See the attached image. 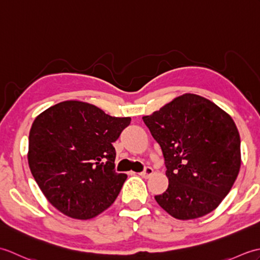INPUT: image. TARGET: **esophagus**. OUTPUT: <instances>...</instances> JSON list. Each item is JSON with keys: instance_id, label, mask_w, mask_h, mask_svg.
I'll return each mask as SVG.
<instances>
[{"instance_id": "1", "label": "esophagus", "mask_w": 260, "mask_h": 260, "mask_svg": "<svg viewBox=\"0 0 260 260\" xmlns=\"http://www.w3.org/2000/svg\"><path fill=\"white\" fill-rule=\"evenodd\" d=\"M152 174H153V169L152 168H145V170L140 173L142 178H144V179H148Z\"/></svg>"}]
</instances>
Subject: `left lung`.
I'll return each mask as SVG.
<instances>
[{"instance_id":"left-lung-1","label":"left lung","mask_w":260,"mask_h":260,"mask_svg":"<svg viewBox=\"0 0 260 260\" xmlns=\"http://www.w3.org/2000/svg\"><path fill=\"white\" fill-rule=\"evenodd\" d=\"M164 156L168 190L155 200L179 220L203 217L228 194L241 165L233 117L209 99L183 93L143 117Z\"/></svg>"}]
</instances>
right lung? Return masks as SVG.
<instances>
[{"mask_svg": "<svg viewBox=\"0 0 260 260\" xmlns=\"http://www.w3.org/2000/svg\"><path fill=\"white\" fill-rule=\"evenodd\" d=\"M131 117H113L95 105L66 101L38 115L27 163L47 200L78 220L96 217L117 198L127 175L115 172V148Z\"/></svg>", "mask_w": 260, "mask_h": 260, "instance_id": "add662e5", "label": "right lung"}]
</instances>
